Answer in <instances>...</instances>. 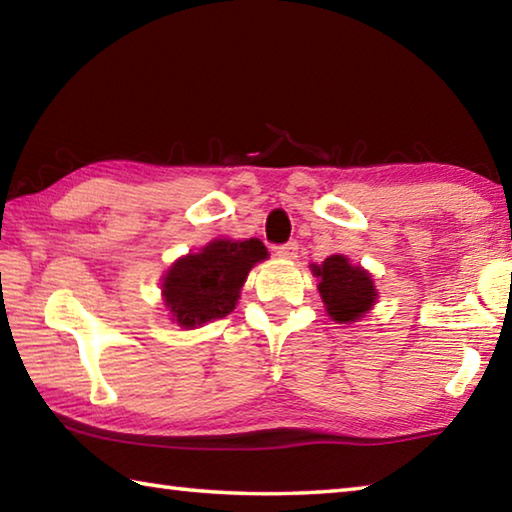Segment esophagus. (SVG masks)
<instances>
[{"label":"esophagus","instance_id":"esophagus-1","mask_svg":"<svg viewBox=\"0 0 512 512\" xmlns=\"http://www.w3.org/2000/svg\"><path fill=\"white\" fill-rule=\"evenodd\" d=\"M275 255L282 257V259H296L298 257V244H296V241H289V244L277 246Z\"/></svg>","mask_w":512,"mask_h":512}]
</instances>
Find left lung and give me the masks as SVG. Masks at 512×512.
Here are the masks:
<instances>
[{
    "instance_id": "8db88e82",
    "label": "left lung",
    "mask_w": 512,
    "mask_h": 512,
    "mask_svg": "<svg viewBox=\"0 0 512 512\" xmlns=\"http://www.w3.org/2000/svg\"><path fill=\"white\" fill-rule=\"evenodd\" d=\"M311 271L320 280V298L336 323H357L377 302L372 275L361 266H352L345 255H329L320 266H311Z\"/></svg>"
}]
</instances>
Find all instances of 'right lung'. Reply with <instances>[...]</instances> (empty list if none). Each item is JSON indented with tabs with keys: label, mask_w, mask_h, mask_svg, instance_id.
Returning a JSON list of instances; mask_svg holds the SVG:
<instances>
[{
	"label": "right lung",
	"mask_w": 512,
	"mask_h": 512,
	"mask_svg": "<svg viewBox=\"0 0 512 512\" xmlns=\"http://www.w3.org/2000/svg\"><path fill=\"white\" fill-rule=\"evenodd\" d=\"M266 257V246L259 239H214L201 253L176 259L162 280L164 305L171 318L192 329L228 316L250 268Z\"/></svg>",
	"instance_id": "obj_1"
}]
</instances>
